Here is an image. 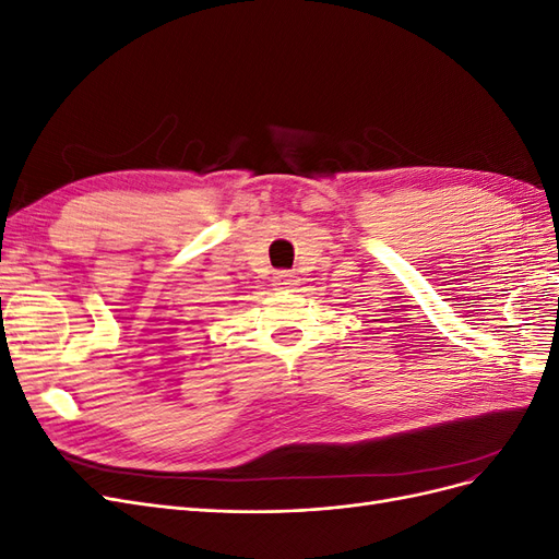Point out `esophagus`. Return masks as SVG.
Instances as JSON below:
<instances>
[{"label": "esophagus", "mask_w": 559, "mask_h": 559, "mask_svg": "<svg viewBox=\"0 0 559 559\" xmlns=\"http://www.w3.org/2000/svg\"><path fill=\"white\" fill-rule=\"evenodd\" d=\"M273 282H275L277 292H292L298 286V277L294 273H289V270H280Z\"/></svg>", "instance_id": "1"}]
</instances>
